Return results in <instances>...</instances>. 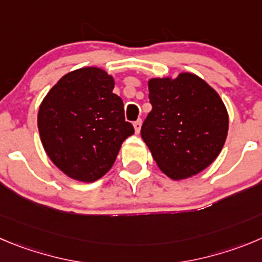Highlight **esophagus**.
<instances>
[{"label":"esophagus","mask_w":262,"mask_h":262,"mask_svg":"<svg viewBox=\"0 0 262 262\" xmlns=\"http://www.w3.org/2000/svg\"><path fill=\"white\" fill-rule=\"evenodd\" d=\"M141 125H142V120L141 119H138L137 121H134L133 126H134V130H136L137 134H138L139 130H141Z\"/></svg>","instance_id":"esophagus-1"}]
</instances>
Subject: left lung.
<instances>
[{"instance_id":"1","label":"left lung","mask_w":262,"mask_h":262,"mask_svg":"<svg viewBox=\"0 0 262 262\" xmlns=\"http://www.w3.org/2000/svg\"><path fill=\"white\" fill-rule=\"evenodd\" d=\"M152 110L141 136L154 160L172 180H185L211 165L227 137L229 115L213 88L199 76L151 79Z\"/></svg>"}]
</instances>
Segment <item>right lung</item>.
Here are the masks:
<instances>
[{"label":"right lung","instance_id":"right-lung-1","mask_svg":"<svg viewBox=\"0 0 262 262\" xmlns=\"http://www.w3.org/2000/svg\"><path fill=\"white\" fill-rule=\"evenodd\" d=\"M114 86L106 71L80 68L63 76L40 104L37 125L43 148L73 180L94 182L103 177L121 143L134 133Z\"/></svg>","mask_w":262,"mask_h":262}]
</instances>
